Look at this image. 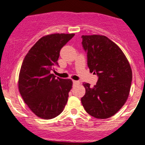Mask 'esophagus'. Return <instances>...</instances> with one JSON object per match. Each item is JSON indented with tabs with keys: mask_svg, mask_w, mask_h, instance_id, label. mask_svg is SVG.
I'll use <instances>...</instances> for the list:
<instances>
[{
	"mask_svg": "<svg viewBox=\"0 0 145 145\" xmlns=\"http://www.w3.org/2000/svg\"><path fill=\"white\" fill-rule=\"evenodd\" d=\"M72 82H73V84H76V85L80 84V82L77 81V80H72Z\"/></svg>",
	"mask_w": 145,
	"mask_h": 145,
	"instance_id": "1",
	"label": "esophagus"
}]
</instances>
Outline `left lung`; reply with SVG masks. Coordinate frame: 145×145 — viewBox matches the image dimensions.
I'll list each match as a JSON object with an SVG mask.
<instances>
[{"label": "left lung", "mask_w": 145, "mask_h": 145, "mask_svg": "<svg viewBox=\"0 0 145 145\" xmlns=\"http://www.w3.org/2000/svg\"><path fill=\"white\" fill-rule=\"evenodd\" d=\"M90 72L97 74L96 85L83 83L85 94L81 101L91 116L108 118L116 114L128 97L132 70L121 48L102 35L82 36Z\"/></svg>", "instance_id": "left-lung-1"}]
</instances>
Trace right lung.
<instances>
[{
    "instance_id": "right-lung-1",
    "label": "right lung",
    "mask_w": 145,
    "mask_h": 145,
    "mask_svg": "<svg viewBox=\"0 0 145 145\" xmlns=\"http://www.w3.org/2000/svg\"><path fill=\"white\" fill-rule=\"evenodd\" d=\"M74 34H54L40 39L24 57L18 87L25 104L35 115L51 119L63 111L72 89L71 79L56 78L51 71L58 65L61 48Z\"/></svg>"
}]
</instances>
